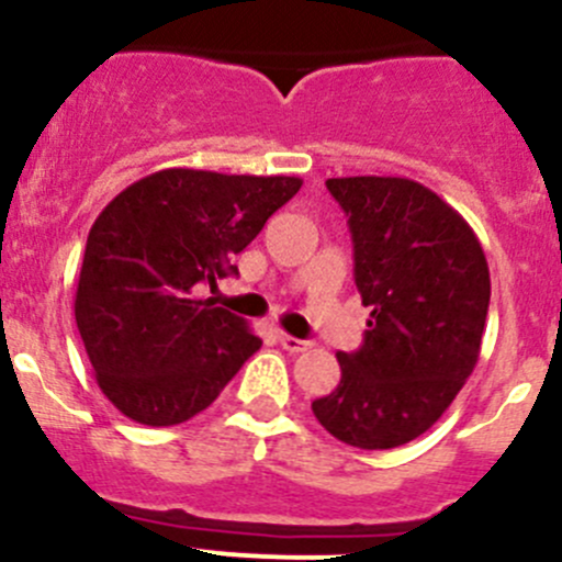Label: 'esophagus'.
Wrapping results in <instances>:
<instances>
[{"mask_svg": "<svg viewBox=\"0 0 562 562\" xmlns=\"http://www.w3.org/2000/svg\"><path fill=\"white\" fill-rule=\"evenodd\" d=\"M277 342H280L288 353H304V350L310 348L307 339L291 337V334H285V331H277Z\"/></svg>", "mask_w": 562, "mask_h": 562, "instance_id": "obj_1", "label": "esophagus"}]
</instances>
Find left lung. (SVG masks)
Instances as JSON below:
<instances>
[{"label": "left lung", "instance_id": "8db88e82", "mask_svg": "<svg viewBox=\"0 0 562 562\" xmlns=\"http://www.w3.org/2000/svg\"><path fill=\"white\" fill-rule=\"evenodd\" d=\"M326 187L348 214L356 288L372 313L313 413L342 443L396 449L427 432L473 372L490 266L462 214L418 181L348 176Z\"/></svg>", "mask_w": 562, "mask_h": 562}]
</instances>
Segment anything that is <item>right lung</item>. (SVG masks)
Returning <instances> with one entry per match:
<instances>
[{
	"label": "right lung",
	"instance_id": "add662e5",
	"mask_svg": "<svg viewBox=\"0 0 562 562\" xmlns=\"http://www.w3.org/2000/svg\"><path fill=\"white\" fill-rule=\"evenodd\" d=\"M299 187L296 176L166 168L100 212L78 274L76 323L119 413L146 427L187 422L260 348L241 317L195 291L239 274L234 255Z\"/></svg>",
	"mask_w": 562,
	"mask_h": 562
}]
</instances>
